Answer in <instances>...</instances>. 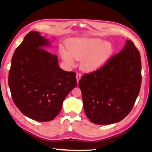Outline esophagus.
I'll return each instance as SVG.
<instances>
[{"instance_id":"obj_1","label":"esophagus","mask_w":152,"mask_h":152,"mask_svg":"<svg viewBox=\"0 0 152 152\" xmlns=\"http://www.w3.org/2000/svg\"><path fill=\"white\" fill-rule=\"evenodd\" d=\"M76 78H77V83L78 82H79V80L80 79V78H81V74L80 73H77V75H76Z\"/></svg>"}]
</instances>
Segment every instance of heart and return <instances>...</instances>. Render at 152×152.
<instances>
[{
  "label": "heart",
  "mask_w": 152,
  "mask_h": 152,
  "mask_svg": "<svg viewBox=\"0 0 152 152\" xmlns=\"http://www.w3.org/2000/svg\"><path fill=\"white\" fill-rule=\"evenodd\" d=\"M68 49L61 48L60 54L68 66L74 65L80 60V68L86 72L98 70L107 63L113 54L114 48L110 42H103L99 38L72 39L67 44Z\"/></svg>",
  "instance_id": "heart-1"
}]
</instances>
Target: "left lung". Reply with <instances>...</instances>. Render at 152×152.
<instances>
[{"instance_id":"1","label":"left lung","mask_w":152,"mask_h":152,"mask_svg":"<svg viewBox=\"0 0 152 152\" xmlns=\"http://www.w3.org/2000/svg\"><path fill=\"white\" fill-rule=\"evenodd\" d=\"M141 84L138 49L128 40L121 51L79 82L86 116L94 124L121 121L131 112Z\"/></svg>"}]
</instances>
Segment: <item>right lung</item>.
<instances>
[{
  "label": "right lung",
  "instance_id": "1",
  "mask_svg": "<svg viewBox=\"0 0 152 152\" xmlns=\"http://www.w3.org/2000/svg\"><path fill=\"white\" fill-rule=\"evenodd\" d=\"M48 39L38 31L27 34L12 58L8 84L21 112L39 122L52 121L77 86L76 73L59 68L57 56L42 49Z\"/></svg>",
  "mask_w": 152,
  "mask_h": 152
}]
</instances>
